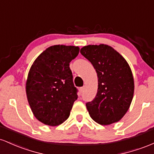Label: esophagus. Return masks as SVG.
Instances as JSON below:
<instances>
[{
	"mask_svg": "<svg viewBox=\"0 0 154 154\" xmlns=\"http://www.w3.org/2000/svg\"><path fill=\"white\" fill-rule=\"evenodd\" d=\"M84 91H85V86H83V87L79 88V93H80V94H82L83 92H84Z\"/></svg>",
	"mask_w": 154,
	"mask_h": 154,
	"instance_id": "esophagus-1",
	"label": "esophagus"
}]
</instances>
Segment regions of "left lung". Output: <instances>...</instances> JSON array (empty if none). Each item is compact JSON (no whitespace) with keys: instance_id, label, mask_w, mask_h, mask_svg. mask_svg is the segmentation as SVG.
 Returning <instances> with one entry per match:
<instances>
[{"instance_id":"1","label":"left lung","mask_w":154,"mask_h":154,"mask_svg":"<svg viewBox=\"0 0 154 154\" xmlns=\"http://www.w3.org/2000/svg\"><path fill=\"white\" fill-rule=\"evenodd\" d=\"M81 54L93 64L98 76V91L86 103L91 117L100 125L119 121L130 108L134 93L130 67L122 56L109 45H89Z\"/></svg>"}]
</instances>
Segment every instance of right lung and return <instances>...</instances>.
<instances>
[{
	"mask_svg": "<svg viewBox=\"0 0 154 154\" xmlns=\"http://www.w3.org/2000/svg\"><path fill=\"white\" fill-rule=\"evenodd\" d=\"M79 51L78 46L54 45L32 65L26 83V96L33 114L45 125L57 126L66 121L78 98L69 63Z\"/></svg>",
	"mask_w": 154,
	"mask_h": 154,
	"instance_id": "1",
	"label": "right lung"
}]
</instances>
